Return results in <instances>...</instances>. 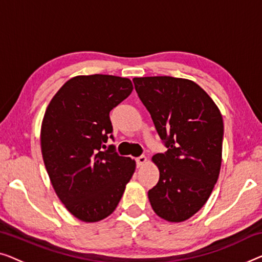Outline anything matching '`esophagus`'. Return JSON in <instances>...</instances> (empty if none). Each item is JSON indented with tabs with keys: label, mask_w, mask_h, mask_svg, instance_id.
<instances>
[{
	"label": "esophagus",
	"mask_w": 262,
	"mask_h": 262,
	"mask_svg": "<svg viewBox=\"0 0 262 262\" xmlns=\"http://www.w3.org/2000/svg\"><path fill=\"white\" fill-rule=\"evenodd\" d=\"M147 161H148V159L144 155H141V156H139V158H136V165H138V167H142L143 165H146Z\"/></svg>",
	"instance_id": "esophagus-1"
}]
</instances>
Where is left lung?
<instances>
[{
  "label": "left lung",
  "instance_id": "1",
  "mask_svg": "<svg viewBox=\"0 0 262 262\" xmlns=\"http://www.w3.org/2000/svg\"><path fill=\"white\" fill-rule=\"evenodd\" d=\"M133 82L168 148L151 158L160 178L148 192L150 206L163 220L186 221L204 207L220 174L221 112L192 80L146 76L134 77Z\"/></svg>",
  "mask_w": 262,
  "mask_h": 262
}]
</instances>
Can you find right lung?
<instances>
[{
    "label": "right lung",
    "instance_id": "obj_1",
    "mask_svg": "<svg viewBox=\"0 0 262 262\" xmlns=\"http://www.w3.org/2000/svg\"><path fill=\"white\" fill-rule=\"evenodd\" d=\"M133 83L114 75H79L50 100L41 124V151L50 182L70 214L83 222L114 212L135 171V160L106 149L109 113L130 95Z\"/></svg>",
    "mask_w": 262,
    "mask_h": 262
}]
</instances>
